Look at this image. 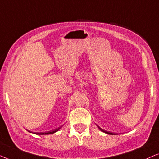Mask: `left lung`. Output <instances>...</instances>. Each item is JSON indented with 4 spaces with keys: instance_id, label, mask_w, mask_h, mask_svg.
I'll use <instances>...</instances> for the list:
<instances>
[{
    "instance_id": "obj_1",
    "label": "left lung",
    "mask_w": 159,
    "mask_h": 159,
    "mask_svg": "<svg viewBox=\"0 0 159 159\" xmlns=\"http://www.w3.org/2000/svg\"><path fill=\"white\" fill-rule=\"evenodd\" d=\"M98 128H99V129H101V131H102V132H105V133H106V134H115L114 133H112V132H107V131H106V130H103V129H101V127H98Z\"/></svg>"
}]
</instances>
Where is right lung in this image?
Returning a JSON list of instances; mask_svg holds the SVG:
<instances>
[{"label":"right lung","mask_w":159,"mask_h":159,"mask_svg":"<svg viewBox=\"0 0 159 159\" xmlns=\"http://www.w3.org/2000/svg\"><path fill=\"white\" fill-rule=\"evenodd\" d=\"M59 129H60V127H58V128H57V129H56L55 130H53V131H49V132H44V133H43V132H40V133H35V134H53V133H54V132H57Z\"/></svg>","instance_id":"right-lung-1"}]
</instances>
